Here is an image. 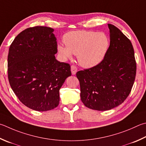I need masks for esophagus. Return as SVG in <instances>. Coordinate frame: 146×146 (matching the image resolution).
<instances>
[{"mask_svg": "<svg viewBox=\"0 0 146 146\" xmlns=\"http://www.w3.org/2000/svg\"><path fill=\"white\" fill-rule=\"evenodd\" d=\"M71 73H72V75H75L76 72H77V68H76V66L73 65L71 66Z\"/></svg>", "mask_w": 146, "mask_h": 146, "instance_id": "esophagus-1", "label": "esophagus"}]
</instances>
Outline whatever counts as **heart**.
<instances>
[{
  "label": "heart",
  "instance_id": "b5f03b06",
  "mask_svg": "<svg viewBox=\"0 0 146 146\" xmlns=\"http://www.w3.org/2000/svg\"><path fill=\"white\" fill-rule=\"evenodd\" d=\"M63 41L66 46L57 45L60 57L66 60L71 59L73 54L77 55L78 62L86 68L102 62L110 45L109 38L104 33L87 31L69 32L63 37Z\"/></svg>",
  "mask_w": 146,
  "mask_h": 146
}]
</instances>
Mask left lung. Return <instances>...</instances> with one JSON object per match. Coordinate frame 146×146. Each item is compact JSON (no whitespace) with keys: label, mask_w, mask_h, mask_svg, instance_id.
Returning <instances> with one entry per match:
<instances>
[{"label":"left lung","mask_w":146,"mask_h":146,"mask_svg":"<svg viewBox=\"0 0 146 146\" xmlns=\"http://www.w3.org/2000/svg\"><path fill=\"white\" fill-rule=\"evenodd\" d=\"M110 46L98 65L76 73L80 98L86 107L105 111L124 102L134 84L136 62L131 41L118 28L108 24Z\"/></svg>","instance_id":"1"}]
</instances>
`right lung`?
<instances>
[{
  "instance_id": "add662e5",
  "label": "right lung",
  "mask_w": 146,
  "mask_h": 146,
  "mask_svg": "<svg viewBox=\"0 0 146 146\" xmlns=\"http://www.w3.org/2000/svg\"><path fill=\"white\" fill-rule=\"evenodd\" d=\"M54 29L37 26L23 31L11 44L7 73L11 87L26 107L36 111L59 104V90L71 75L69 64L55 59Z\"/></svg>"
}]
</instances>
